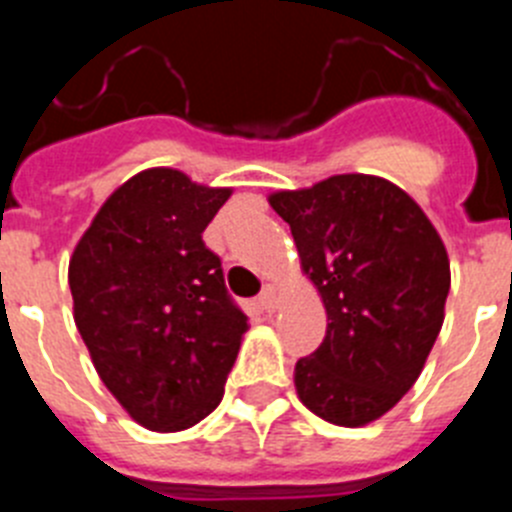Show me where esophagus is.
Here are the masks:
<instances>
[{
	"instance_id": "34e87169",
	"label": "esophagus",
	"mask_w": 512,
	"mask_h": 512,
	"mask_svg": "<svg viewBox=\"0 0 512 512\" xmlns=\"http://www.w3.org/2000/svg\"><path fill=\"white\" fill-rule=\"evenodd\" d=\"M277 302H279V287L277 284H266L264 292L259 297V305L264 312H274L277 310Z\"/></svg>"
}]
</instances>
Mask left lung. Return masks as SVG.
<instances>
[{
  "instance_id": "obj_1",
  "label": "left lung",
  "mask_w": 512,
  "mask_h": 512,
  "mask_svg": "<svg viewBox=\"0 0 512 512\" xmlns=\"http://www.w3.org/2000/svg\"><path fill=\"white\" fill-rule=\"evenodd\" d=\"M323 300L328 328L295 366L310 413L361 428L392 410L423 372L443 325L449 253L418 202L374 174H336L269 194Z\"/></svg>"
}]
</instances>
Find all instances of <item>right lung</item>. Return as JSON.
I'll return each instance as SVG.
<instances>
[{
	"label": "right lung",
	"instance_id": "add662e5",
	"mask_svg": "<svg viewBox=\"0 0 512 512\" xmlns=\"http://www.w3.org/2000/svg\"><path fill=\"white\" fill-rule=\"evenodd\" d=\"M233 194L153 166L104 200L69 261L74 323L104 387L148 431L212 413L248 318L202 233Z\"/></svg>",
	"mask_w": 512,
	"mask_h": 512
}]
</instances>
